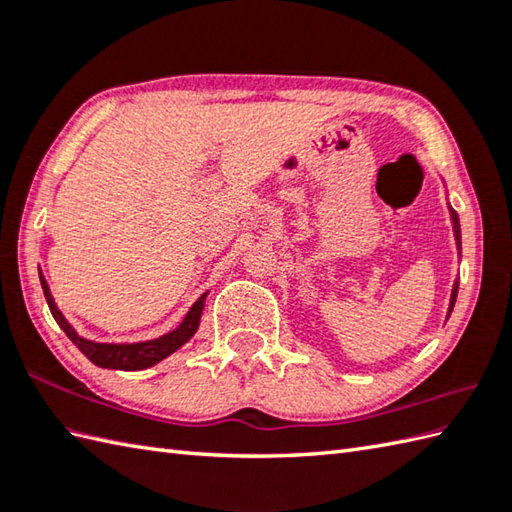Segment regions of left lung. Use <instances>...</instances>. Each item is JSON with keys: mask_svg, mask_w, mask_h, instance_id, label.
<instances>
[{"mask_svg": "<svg viewBox=\"0 0 512 512\" xmlns=\"http://www.w3.org/2000/svg\"><path fill=\"white\" fill-rule=\"evenodd\" d=\"M449 213H451V224H453V235H455V244H458V253L462 255V233H460V217H458V213H455L453 209H451V204H449ZM458 279H455V284H453V290H451V301H449V312H447V319L451 317V312H453V306H455V299H458Z\"/></svg>", "mask_w": 512, "mask_h": 512, "instance_id": "obj_1", "label": "left lung"}]
</instances>
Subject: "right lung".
Returning a JSON list of instances; mask_svg holds the SVG:
<instances>
[{"mask_svg":"<svg viewBox=\"0 0 512 512\" xmlns=\"http://www.w3.org/2000/svg\"><path fill=\"white\" fill-rule=\"evenodd\" d=\"M39 279H41L43 295H46L52 317H54V321L59 323V328L65 334H68V339L76 347H79V350L85 356H88L94 365L105 367V369H123V372L147 369L151 365L160 363L162 358H167L176 350H180V347L187 343L195 332H198L202 310H204V301H206V295H209V290H206L204 295L189 308V312L184 314V319L180 321L178 328H173L171 332L158 336V339L138 341V343H99V341L83 339V336L72 328L68 319L63 317V312L57 308V303H54L50 286H48V281H46V277H43L41 270H39Z\"/></svg>","mask_w":512,"mask_h":512,"instance_id":"right-lung-1","label":"right lung"}]
</instances>
